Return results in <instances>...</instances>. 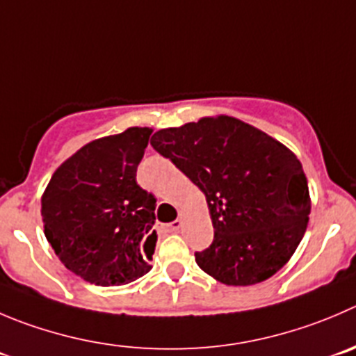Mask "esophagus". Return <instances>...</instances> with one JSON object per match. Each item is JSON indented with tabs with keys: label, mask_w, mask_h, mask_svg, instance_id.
Masks as SVG:
<instances>
[{
	"label": "esophagus",
	"mask_w": 356,
	"mask_h": 356,
	"mask_svg": "<svg viewBox=\"0 0 356 356\" xmlns=\"http://www.w3.org/2000/svg\"><path fill=\"white\" fill-rule=\"evenodd\" d=\"M180 229H181L180 220H175V222H171V223H168V225H165V231H168V232H178Z\"/></svg>",
	"instance_id": "1"
}]
</instances>
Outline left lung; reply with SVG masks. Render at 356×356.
Wrapping results in <instances>:
<instances>
[{"instance_id":"left-lung-1","label":"left lung","mask_w":356,"mask_h":356,"mask_svg":"<svg viewBox=\"0 0 356 356\" xmlns=\"http://www.w3.org/2000/svg\"><path fill=\"white\" fill-rule=\"evenodd\" d=\"M150 143L206 195L215 238L195 252L206 274L248 286L289 262L311 213L307 178L293 152L227 115L161 129Z\"/></svg>"}]
</instances>
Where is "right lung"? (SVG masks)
I'll use <instances>...</instances> for the list:
<instances>
[{"label": "right lung", "mask_w": 356, "mask_h": 356, "mask_svg": "<svg viewBox=\"0 0 356 356\" xmlns=\"http://www.w3.org/2000/svg\"><path fill=\"white\" fill-rule=\"evenodd\" d=\"M150 127L99 138L64 161L42 195L45 238L86 282L127 285L152 269L155 201L136 181Z\"/></svg>", "instance_id": "right-lung-1"}]
</instances>
